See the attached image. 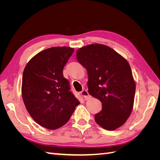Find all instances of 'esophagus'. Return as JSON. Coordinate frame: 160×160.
I'll return each instance as SVG.
<instances>
[{"label": "esophagus", "mask_w": 160, "mask_h": 160, "mask_svg": "<svg viewBox=\"0 0 160 160\" xmlns=\"http://www.w3.org/2000/svg\"><path fill=\"white\" fill-rule=\"evenodd\" d=\"M81 95L83 97V98L85 99H89V98H90V95H89V93H88V90H83L81 91Z\"/></svg>", "instance_id": "obj_1"}]
</instances>
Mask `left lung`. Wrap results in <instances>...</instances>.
Instances as JSON below:
<instances>
[{
  "label": "left lung",
  "instance_id": "left-lung-1",
  "mask_svg": "<svg viewBox=\"0 0 160 160\" xmlns=\"http://www.w3.org/2000/svg\"><path fill=\"white\" fill-rule=\"evenodd\" d=\"M76 57L88 71L89 93L102 103L95 122L109 131L122 126L132 113L135 92L129 62L111 47L98 43L79 48Z\"/></svg>",
  "mask_w": 160,
  "mask_h": 160
}]
</instances>
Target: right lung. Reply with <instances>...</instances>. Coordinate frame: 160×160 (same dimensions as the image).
<instances>
[{"instance_id": "obj_1", "label": "right lung", "mask_w": 160, "mask_h": 160, "mask_svg": "<svg viewBox=\"0 0 160 160\" xmlns=\"http://www.w3.org/2000/svg\"><path fill=\"white\" fill-rule=\"evenodd\" d=\"M73 48L55 47L39 52L23 71L21 93L28 113L41 126L56 129L66 124L80 103L70 91L62 69Z\"/></svg>"}]
</instances>
